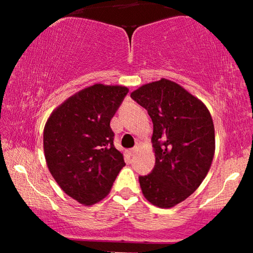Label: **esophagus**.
<instances>
[{
  "label": "esophagus",
  "instance_id": "esophagus-1",
  "mask_svg": "<svg viewBox=\"0 0 253 253\" xmlns=\"http://www.w3.org/2000/svg\"><path fill=\"white\" fill-rule=\"evenodd\" d=\"M135 153H136V147H134V148H130V149H128V154H129L130 156L134 155Z\"/></svg>",
  "mask_w": 253,
  "mask_h": 253
}]
</instances>
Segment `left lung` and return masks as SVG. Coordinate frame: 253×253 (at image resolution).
Returning <instances> with one entry per match:
<instances>
[{
	"mask_svg": "<svg viewBox=\"0 0 253 253\" xmlns=\"http://www.w3.org/2000/svg\"><path fill=\"white\" fill-rule=\"evenodd\" d=\"M130 97L153 122L155 166L139 176L145 198L158 208L187 199L207 176L215 149L214 125L202 101L168 79L144 84Z\"/></svg>",
	"mask_w": 253,
	"mask_h": 253,
	"instance_id": "1",
	"label": "left lung"
}]
</instances>
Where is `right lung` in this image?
I'll list each match as a JSON object with an SVG mask.
<instances>
[{
	"label": "right lung",
	"mask_w": 253,
	"mask_h": 253,
	"mask_svg": "<svg viewBox=\"0 0 253 253\" xmlns=\"http://www.w3.org/2000/svg\"><path fill=\"white\" fill-rule=\"evenodd\" d=\"M127 93L122 85L93 84L60 105L45 124L48 169L62 191L81 204L104 199L126 165L114 146L110 121Z\"/></svg>",
	"instance_id": "1"
}]
</instances>
